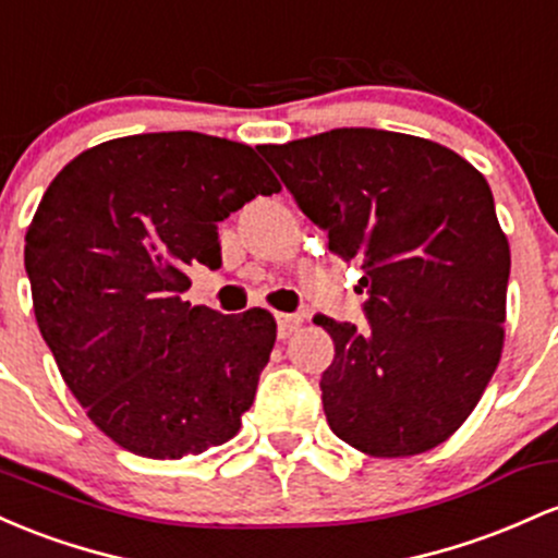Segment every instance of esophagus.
<instances>
[{"mask_svg":"<svg viewBox=\"0 0 558 558\" xmlns=\"http://www.w3.org/2000/svg\"><path fill=\"white\" fill-rule=\"evenodd\" d=\"M277 324H279V337H281V340H287L292 331L300 329L303 318L295 316V313H277Z\"/></svg>","mask_w":558,"mask_h":558,"instance_id":"obj_1","label":"esophagus"}]
</instances>
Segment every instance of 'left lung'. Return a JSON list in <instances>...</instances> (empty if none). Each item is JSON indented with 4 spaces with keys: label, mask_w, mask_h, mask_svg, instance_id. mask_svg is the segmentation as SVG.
I'll use <instances>...</instances> for the list:
<instances>
[{
    "label": "left lung",
    "mask_w": 558,
    "mask_h": 558,
    "mask_svg": "<svg viewBox=\"0 0 558 558\" xmlns=\"http://www.w3.org/2000/svg\"><path fill=\"white\" fill-rule=\"evenodd\" d=\"M258 149L331 253L363 268L372 327L313 318L335 340L322 377L331 432L374 459L437 448L504 353L511 250L485 177L398 131L331 129Z\"/></svg>",
    "instance_id": "8db88e82"
}]
</instances>
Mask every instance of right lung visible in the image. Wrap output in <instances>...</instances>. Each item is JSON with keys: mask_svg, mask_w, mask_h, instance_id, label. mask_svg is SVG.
I'll return each instance as SVG.
<instances>
[{"mask_svg": "<svg viewBox=\"0 0 558 558\" xmlns=\"http://www.w3.org/2000/svg\"><path fill=\"white\" fill-rule=\"evenodd\" d=\"M281 184L242 142L197 131L121 136L52 179L26 231L39 331L68 390L116 446L184 459L231 440L277 342L181 292L218 268V221Z\"/></svg>", "mask_w": 558, "mask_h": 558, "instance_id": "right-lung-1", "label": "right lung"}]
</instances>
